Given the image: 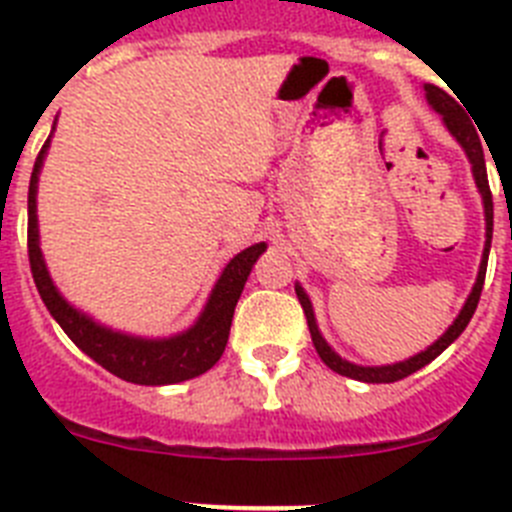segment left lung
<instances>
[{
    "label": "left lung",
    "mask_w": 512,
    "mask_h": 512,
    "mask_svg": "<svg viewBox=\"0 0 512 512\" xmlns=\"http://www.w3.org/2000/svg\"><path fill=\"white\" fill-rule=\"evenodd\" d=\"M425 99L431 104L433 110L443 117L446 122V128L449 133L459 140V146L464 148L467 153L469 164H472V174H474V182H477L479 194H482V205H485V220H487V241H485V251H482V264H479V274H477V282H474L472 292H469L467 302L461 307V312L456 315L454 323L449 325V330L438 338L433 346H428L425 351L420 354L410 356L408 361H400V364H387V366H359V364H351V361L341 359V356L333 351V348L325 343V338L320 336L318 323H315V312H312L310 305V297L305 295V289L300 284H295V292H297V300H300L302 310H305V318H307V328H310V336L312 343H315V351L318 356L323 359V364L333 372H338L341 377H351V379H359V382H369V384H390V382H400V379L410 377L413 372L423 369L425 364H431L438 354H443L456 338L464 333V328L469 325L472 320L474 310H477V302L479 295H482V284H485V274H487V259H490V243H492V192H490V182H487V166H485V153H482V138L477 135L472 122L467 120V112L461 110L456 99L451 94L443 92L441 87H433V84H425Z\"/></svg>",
    "instance_id": "8db88e82"
}]
</instances>
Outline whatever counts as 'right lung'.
Listing matches in <instances>:
<instances>
[{
	"label": "right lung",
	"instance_id": "add662e5",
	"mask_svg": "<svg viewBox=\"0 0 512 512\" xmlns=\"http://www.w3.org/2000/svg\"><path fill=\"white\" fill-rule=\"evenodd\" d=\"M48 146H51V138L45 140V146L40 148L38 158H35L30 192H27V256H30V271H33L35 287H38L48 312L56 318L63 333L89 359H94L107 372L125 379V382L158 387V384H176L205 374L223 356L238 297H241L243 284H246L256 259L266 251V243H256V246L246 248V251L230 259V264L225 266L220 279H217L197 323L184 330V333H179V336L156 338L153 341V338L128 336V333L104 328V325L94 323L89 315H84V312L63 300L51 274L45 269L43 253H40L35 194H38V176L40 169H43Z\"/></svg>",
	"mask_w": 512,
	"mask_h": 512
}]
</instances>
